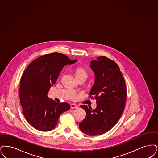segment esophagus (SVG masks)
Masks as SVG:
<instances>
[{
	"label": "esophagus",
	"instance_id": "esophagus-1",
	"mask_svg": "<svg viewBox=\"0 0 158 158\" xmlns=\"http://www.w3.org/2000/svg\"><path fill=\"white\" fill-rule=\"evenodd\" d=\"M70 106H71V109H77V108H78V106L77 105V104H71V105H70Z\"/></svg>",
	"mask_w": 158,
	"mask_h": 158
}]
</instances>
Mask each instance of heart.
I'll return each mask as SVG.
<instances>
[{"label": "heart", "mask_w": 158, "mask_h": 158, "mask_svg": "<svg viewBox=\"0 0 158 158\" xmlns=\"http://www.w3.org/2000/svg\"><path fill=\"white\" fill-rule=\"evenodd\" d=\"M73 73L76 80L83 78L85 80L89 77V73L87 69L82 67H77L73 70Z\"/></svg>", "instance_id": "b5f03b06"}]
</instances>
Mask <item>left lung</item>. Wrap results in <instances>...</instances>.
Segmentation results:
<instances>
[{"instance_id": "1", "label": "left lung", "mask_w": 158, "mask_h": 158, "mask_svg": "<svg viewBox=\"0 0 158 158\" xmlns=\"http://www.w3.org/2000/svg\"><path fill=\"white\" fill-rule=\"evenodd\" d=\"M91 62L95 82L89 92L90 98L96 100V109L81 105L85 118L79 124L84 133L100 135L110 131L123 113L127 90L123 76L118 65L106 56H99Z\"/></svg>"}]
</instances>
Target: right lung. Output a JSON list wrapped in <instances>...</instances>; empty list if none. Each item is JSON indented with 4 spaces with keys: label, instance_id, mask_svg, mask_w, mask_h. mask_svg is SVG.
I'll return each instance as SVG.
<instances>
[{
    "label": "right lung",
    "instance_id": "add662e5",
    "mask_svg": "<svg viewBox=\"0 0 158 158\" xmlns=\"http://www.w3.org/2000/svg\"><path fill=\"white\" fill-rule=\"evenodd\" d=\"M77 61L67 55L54 52L36 58L25 70L20 82V102L27 122L35 129L52 131L60 115L69 109V104L55 102L49 100L47 94L62 68Z\"/></svg>",
    "mask_w": 158,
    "mask_h": 158
}]
</instances>
